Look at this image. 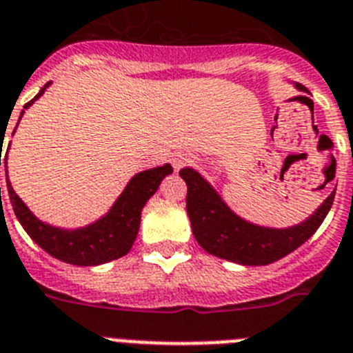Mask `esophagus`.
<instances>
[{
	"instance_id": "esophagus-1",
	"label": "esophagus",
	"mask_w": 353,
	"mask_h": 353,
	"mask_svg": "<svg viewBox=\"0 0 353 353\" xmlns=\"http://www.w3.org/2000/svg\"><path fill=\"white\" fill-rule=\"evenodd\" d=\"M171 162H173L174 170L179 171L180 168H183L188 162H191V159H189V155H185V153H179V155H174L173 159H171Z\"/></svg>"
}]
</instances>
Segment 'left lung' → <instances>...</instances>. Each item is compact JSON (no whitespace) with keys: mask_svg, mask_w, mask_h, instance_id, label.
Masks as SVG:
<instances>
[{"mask_svg":"<svg viewBox=\"0 0 353 353\" xmlns=\"http://www.w3.org/2000/svg\"><path fill=\"white\" fill-rule=\"evenodd\" d=\"M294 87L305 90L300 83ZM180 176L188 183V216L198 245L207 254L243 266H266L302 246L327 218L336 194L334 189L305 221L288 228H270L237 216L192 168L180 170Z\"/></svg>","mask_w":353,"mask_h":353,"instance_id":"8db88e82","label":"left lung"}]
</instances>
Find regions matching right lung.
I'll list each match as a JSON object with an SVG mask.
<instances>
[{
	"mask_svg": "<svg viewBox=\"0 0 353 353\" xmlns=\"http://www.w3.org/2000/svg\"><path fill=\"white\" fill-rule=\"evenodd\" d=\"M50 83L51 82H48L46 85L42 87L39 90V94L25 105V108H28L35 99L41 98ZM23 114H25V110L21 112V117H23ZM7 155L1 159L0 153V165H7ZM171 173H173L171 164H164L159 165V168H153V170L141 171L135 176H132L130 182L126 183V188L123 189V192L119 194L116 203L110 207V210L105 214L103 218L90 223L87 227L74 228V230L53 227V225H48V223L35 218L32 210L25 205V201L16 194L12 183L8 182V174L7 189L8 196H10V203L14 207V212H16V218L19 219V223L23 225L26 234L44 252H48L51 257L59 259L62 263L74 264V266H98V264L116 261V259L123 257V255L130 252L135 237H137V232H139L143 207L155 194V191L159 189L162 180Z\"/></svg>",
	"mask_w": 353,
	"mask_h": 353,
	"instance_id": "right-lung-1",
	"label": "right lung"
}]
</instances>
